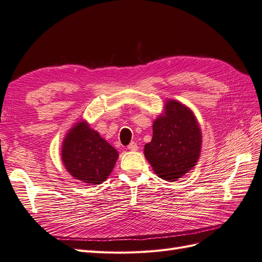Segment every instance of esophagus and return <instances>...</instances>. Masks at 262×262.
Instances as JSON below:
<instances>
[{"label": "esophagus", "instance_id": "esophagus-1", "mask_svg": "<svg viewBox=\"0 0 262 262\" xmlns=\"http://www.w3.org/2000/svg\"><path fill=\"white\" fill-rule=\"evenodd\" d=\"M127 148H128L129 150H132V151H136L138 149V145L135 143V141H132V143L128 146H127Z\"/></svg>", "mask_w": 262, "mask_h": 262}]
</instances>
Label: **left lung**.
Returning a JSON list of instances; mask_svg holds the SVG:
<instances>
[{"label": "left lung", "mask_w": 262, "mask_h": 262, "mask_svg": "<svg viewBox=\"0 0 262 262\" xmlns=\"http://www.w3.org/2000/svg\"><path fill=\"white\" fill-rule=\"evenodd\" d=\"M201 148L202 133L192 110L167 100L163 113L152 124V139L144 148L155 173L163 180H178L195 166Z\"/></svg>", "instance_id": "8db88e82"}]
</instances>
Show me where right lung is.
<instances>
[{"mask_svg": "<svg viewBox=\"0 0 262 262\" xmlns=\"http://www.w3.org/2000/svg\"><path fill=\"white\" fill-rule=\"evenodd\" d=\"M118 158L116 149L92 129L86 121H79L66 134L61 160L66 170L88 184H101L108 178Z\"/></svg>", "mask_w": 262, "mask_h": 262, "instance_id": "right-lung-1", "label": "right lung"}]
</instances>
